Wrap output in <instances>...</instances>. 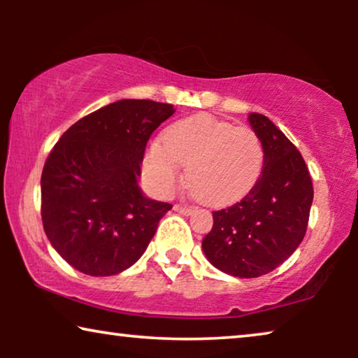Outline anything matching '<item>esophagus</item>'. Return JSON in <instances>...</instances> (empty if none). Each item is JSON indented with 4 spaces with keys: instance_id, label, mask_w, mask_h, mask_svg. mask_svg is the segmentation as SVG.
<instances>
[{
    "instance_id": "34e87169",
    "label": "esophagus",
    "mask_w": 358,
    "mask_h": 358,
    "mask_svg": "<svg viewBox=\"0 0 358 358\" xmlns=\"http://www.w3.org/2000/svg\"><path fill=\"white\" fill-rule=\"evenodd\" d=\"M174 212L182 213V215H192L194 210L189 208V207H182V205H174Z\"/></svg>"
}]
</instances>
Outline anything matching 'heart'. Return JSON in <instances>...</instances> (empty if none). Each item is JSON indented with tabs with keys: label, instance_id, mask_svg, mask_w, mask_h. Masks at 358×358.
I'll return each mask as SVG.
<instances>
[{
	"label": "heart",
	"instance_id": "heart-1",
	"mask_svg": "<svg viewBox=\"0 0 358 358\" xmlns=\"http://www.w3.org/2000/svg\"><path fill=\"white\" fill-rule=\"evenodd\" d=\"M264 146L256 131L212 115L176 122L146 150L145 178L151 189L168 195L185 168L190 192L210 205H229L243 199L257 182Z\"/></svg>",
	"mask_w": 358,
	"mask_h": 358
}]
</instances>
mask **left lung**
<instances>
[{
	"mask_svg": "<svg viewBox=\"0 0 358 358\" xmlns=\"http://www.w3.org/2000/svg\"><path fill=\"white\" fill-rule=\"evenodd\" d=\"M264 146L261 178L241 202L213 212L205 257L228 275L254 278L277 268L306 233L313 182L296 146L262 114L248 115Z\"/></svg>",
	"mask_w": 358,
	"mask_h": 358,
	"instance_id": "left-lung-1",
	"label": "left lung"
}]
</instances>
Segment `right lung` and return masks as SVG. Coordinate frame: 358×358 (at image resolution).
<instances>
[{"instance_id": "add662e5", "label": "right lung", "mask_w": 358, "mask_h": 358, "mask_svg": "<svg viewBox=\"0 0 358 358\" xmlns=\"http://www.w3.org/2000/svg\"><path fill=\"white\" fill-rule=\"evenodd\" d=\"M176 109L122 99L83 117L57 141L42 171V223L48 241L86 275L134 266L169 203L141 192L146 141Z\"/></svg>"}]
</instances>
